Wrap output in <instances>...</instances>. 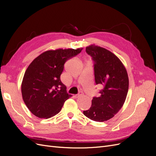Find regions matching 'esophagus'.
<instances>
[{
	"mask_svg": "<svg viewBox=\"0 0 156 156\" xmlns=\"http://www.w3.org/2000/svg\"><path fill=\"white\" fill-rule=\"evenodd\" d=\"M83 93L82 92H80L78 94H77L76 97H77V98H79V97H81V96H83Z\"/></svg>",
	"mask_w": 156,
	"mask_h": 156,
	"instance_id": "1",
	"label": "esophagus"
}]
</instances>
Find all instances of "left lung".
I'll use <instances>...</instances> for the list:
<instances>
[{"label": "left lung", "instance_id": "obj_1", "mask_svg": "<svg viewBox=\"0 0 156 156\" xmlns=\"http://www.w3.org/2000/svg\"><path fill=\"white\" fill-rule=\"evenodd\" d=\"M86 52L94 62L96 84H101L100 97H94L92 105L83 114L96 122L111 119L123 106L128 92L129 79L127 71L117 56L101 47L91 45Z\"/></svg>", "mask_w": 156, "mask_h": 156}]
</instances>
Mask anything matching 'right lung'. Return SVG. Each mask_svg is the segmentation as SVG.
Wrapping results in <instances>:
<instances>
[{"instance_id": "right-lung-1", "label": "right lung", "mask_w": 156, "mask_h": 156, "mask_svg": "<svg viewBox=\"0 0 156 156\" xmlns=\"http://www.w3.org/2000/svg\"><path fill=\"white\" fill-rule=\"evenodd\" d=\"M83 48L47 51L27 68L21 84L23 101L29 111L40 119H49L61 111L72 96L61 82L64 64L81 53Z\"/></svg>"}]
</instances>
